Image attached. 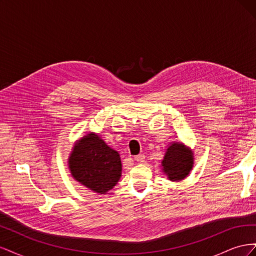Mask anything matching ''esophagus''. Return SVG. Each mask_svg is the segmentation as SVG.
<instances>
[{"instance_id":"obj_1","label":"esophagus","mask_w":256,"mask_h":256,"mask_svg":"<svg viewBox=\"0 0 256 256\" xmlns=\"http://www.w3.org/2000/svg\"><path fill=\"white\" fill-rule=\"evenodd\" d=\"M134 160L136 161V162H138V164H143V162L145 161V156L144 154H138V156H136L134 157Z\"/></svg>"}]
</instances>
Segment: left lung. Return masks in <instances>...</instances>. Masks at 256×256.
Returning <instances> with one entry per match:
<instances>
[{
    "label": "left lung",
    "instance_id": "left-lung-1",
    "mask_svg": "<svg viewBox=\"0 0 256 256\" xmlns=\"http://www.w3.org/2000/svg\"><path fill=\"white\" fill-rule=\"evenodd\" d=\"M161 166L170 180L180 182L193 168V152L182 143H172L168 147Z\"/></svg>",
    "mask_w": 256,
    "mask_h": 256
}]
</instances>
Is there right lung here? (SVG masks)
<instances>
[{"mask_svg": "<svg viewBox=\"0 0 256 256\" xmlns=\"http://www.w3.org/2000/svg\"><path fill=\"white\" fill-rule=\"evenodd\" d=\"M68 166L76 182L99 194L111 190L122 176L120 154L92 132L74 144Z\"/></svg>", "mask_w": 256, "mask_h": 256, "instance_id": "1", "label": "right lung"}]
</instances>
